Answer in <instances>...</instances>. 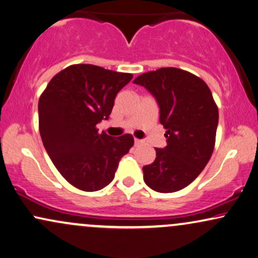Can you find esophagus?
<instances>
[{"label":"esophagus","instance_id":"esophagus-1","mask_svg":"<svg viewBox=\"0 0 258 258\" xmlns=\"http://www.w3.org/2000/svg\"><path fill=\"white\" fill-rule=\"evenodd\" d=\"M140 144H143V140L135 139V145H140Z\"/></svg>","mask_w":258,"mask_h":258}]
</instances>
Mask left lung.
Listing matches in <instances>:
<instances>
[{
  "label": "left lung",
  "instance_id": "8db88e82",
  "mask_svg": "<svg viewBox=\"0 0 258 258\" xmlns=\"http://www.w3.org/2000/svg\"><path fill=\"white\" fill-rule=\"evenodd\" d=\"M159 106L167 145L156 149L152 164L143 167L144 181L161 194L179 191L207 166L215 149L218 108L208 85L190 72L159 68L135 79Z\"/></svg>",
  "mask_w": 258,
  "mask_h": 258
}]
</instances>
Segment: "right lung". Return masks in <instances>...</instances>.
I'll list each match as a JSON object with an SVG mask.
<instances>
[{
  "label": "right lung",
  "mask_w": 258,
  "mask_h": 258,
  "mask_svg": "<svg viewBox=\"0 0 258 258\" xmlns=\"http://www.w3.org/2000/svg\"><path fill=\"white\" fill-rule=\"evenodd\" d=\"M130 73L94 64H72L49 81L39 100V128L48 156L68 183L98 191L111 183L122 156L135 144L131 135L113 138L98 132L114 99L132 80Z\"/></svg>",
  "instance_id": "1"
}]
</instances>
